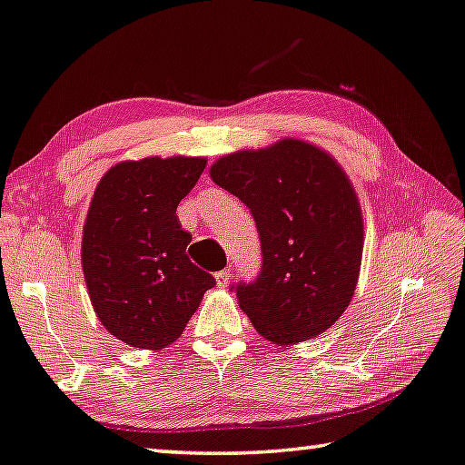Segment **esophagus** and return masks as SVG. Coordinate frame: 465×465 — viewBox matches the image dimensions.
<instances>
[{"label": "esophagus", "instance_id": "esophagus-1", "mask_svg": "<svg viewBox=\"0 0 465 465\" xmlns=\"http://www.w3.org/2000/svg\"><path fill=\"white\" fill-rule=\"evenodd\" d=\"M214 280H217V286H219V288H225L227 283H230V280H232V272H230V269H223V272H217V273H214Z\"/></svg>", "mask_w": 465, "mask_h": 465}]
</instances>
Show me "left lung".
Masks as SVG:
<instances>
[{
    "mask_svg": "<svg viewBox=\"0 0 465 465\" xmlns=\"http://www.w3.org/2000/svg\"><path fill=\"white\" fill-rule=\"evenodd\" d=\"M211 179L251 209L259 230L261 275L235 288L256 331L280 346L323 334L349 307L363 256L361 204L342 166L283 137L221 156Z\"/></svg>",
    "mask_w": 465,
    "mask_h": 465,
    "instance_id": "8db88e82",
    "label": "left lung"
}]
</instances>
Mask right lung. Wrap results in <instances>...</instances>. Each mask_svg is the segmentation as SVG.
<instances>
[{"label":"right lung","instance_id":"1","mask_svg":"<svg viewBox=\"0 0 465 465\" xmlns=\"http://www.w3.org/2000/svg\"><path fill=\"white\" fill-rule=\"evenodd\" d=\"M204 166L200 156L123 161L94 192L81 242L87 292L104 328L135 349L175 342L214 286L185 254L192 235L177 219Z\"/></svg>","mask_w":465,"mask_h":465}]
</instances>
